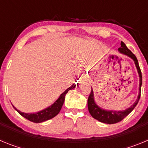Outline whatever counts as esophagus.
<instances>
[{
    "instance_id": "34e87169",
    "label": "esophagus",
    "mask_w": 148,
    "mask_h": 148,
    "mask_svg": "<svg viewBox=\"0 0 148 148\" xmlns=\"http://www.w3.org/2000/svg\"><path fill=\"white\" fill-rule=\"evenodd\" d=\"M86 78L84 77H82V78H80V80H85Z\"/></svg>"
}]
</instances>
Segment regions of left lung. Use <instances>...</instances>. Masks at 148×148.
<instances>
[{
    "label": "left lung",
    "instance_id": "8db88e82",
    "mask_svg": "<svg viewBox=\"0 0 148 148\" xmlns=\"http://www.w3.org/2000/svg\"><path fill=\"white\" fill-rule=\"evenodd\" d=\"M119 51L120 53L124 55H126L127 56L131 58L135 63L136 66L137 71H138V75H139V92H138V98L135 103L130 107L129 108L126 109L125 110L122 111H113V110H106L102 109V108H99L97 104H95V101H94V95L92 90H91L90 95H89L88 101H87V105H88V110L90 112V115L93 117L95 119H97L98 121L101 122L106 123V124H116L117 122H119L121 120L127 116L130 113H131L136 106L138 104L139 99L141 96V87L142 84V72H141L140 67L138 65V60L136 57L130 49H128L126 47L125 44L121 41V47L119 48Z\"/></svg>",
    "mask_w": 148,
    "mask_h": 148
}]
</instances>
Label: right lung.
<instances>
[{
    "mask_svg": "<svg viewBox=\"0 0 148 148\" xmlns=\"http://www.w3.org/2000/svg\"><path fill=\"white\" fill-rule=\"evenodd\" d=\"M75 87V85L73 84V85L70 87L66 89L64 92H63L62 94H61V95L59 96L57 100L53 103L51 106H49V108H46V109L43 110H40L39 112L36 113H23V112H21L20 110H17L16 108L13 106V108H15L17 111L18 112V113L22 116L23 117H24L27 119L29 120L30 121H32V122L35 123H40L43 122V121H45L47 120L51 119L54 118L55 116H57L58 114V113L61 110V108H62L63 104L64 102L65 99V95L67 93L68 91L72 89H73Z\"/></svg>",
    "mask_w": 148,
    "mask_h": 148,
    "instance_id": "1",
    "label": "right lung"
}]
</instances>
